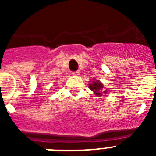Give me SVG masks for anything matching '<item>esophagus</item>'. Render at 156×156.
Instances as JSON below:
<instances>
[{
	"instance_id": "obj_1",
	"label": "esophagus",
	"mask_w": 156,
	"mask_h": 156,
	"mask_svg": "<svg viewBox=\"0 0 156 156\" xmlns=\"http://www.w3.org/2000/svg\"><path fill=\"white\" fill-rule=\"evenodd\" d=\"M80 73V71H76V72H73V76H79Z\"/></svg>"
}]
</instances>
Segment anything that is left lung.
I'll use <instances>...</instances> for the list:
<instances>
[{"instance_id":"1","label":"left lung","mask_w":156,"mask_h":156,"mask_svg":"<svg viewBox=\"0 0 156 156\" xmlns=\"http://www.w3.org/2000/svg\"><path fill=\"white\" fill-rule=\"evenodd\" d=\"M103 84L98 80H94L90 84H89V88L90 90L97 95L98 97H101L102 96L103 94H108V92L105 90L103 89Z\"/></svg>"}]
</instances>
